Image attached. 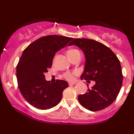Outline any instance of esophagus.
<instances>
[{"instance_id":"1","label":"esophagus","mask_w":134,"mask_h":134,"mask_svg":"<svg viewBox=\"0 0 134 134\" xmlns=\"http://www.w3.org/2000/svg\"><path fill=\"white\" fill-rule=\"evenodd\" d=\"M75 84H76V82H69V86L74 85Z\"/></svg>"}]
</instances>
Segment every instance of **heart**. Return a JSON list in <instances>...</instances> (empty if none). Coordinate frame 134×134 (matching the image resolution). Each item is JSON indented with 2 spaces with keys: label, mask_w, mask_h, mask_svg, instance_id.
Masks as SVG:
<instances>
[{
  "label": "heart",
  "mask_w": 134,
  "mask_h": 134,
  "mask_svg": "<svg viewBox=\"0 0 134 134\" xmlns=\"http://www.w3.org/2000/svg\"><path fill=\"white\" fill-rule=\"evenodd\" d=\"M79 50H76V49H71V50H69L68 52H67V56L69 57V58L71 57L72 56L74 55L76 53H79ZM64 77H65V79L70 80H73L74 79V74H72V73H70V72H67L64 74Z\"/></svg>",
  "instance_id": "obj_1"
}]
</instances>
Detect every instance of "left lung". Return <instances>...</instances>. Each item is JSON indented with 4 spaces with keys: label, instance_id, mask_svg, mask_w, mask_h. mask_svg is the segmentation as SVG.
Here are the masks:
<instances>
[{
    "label": "left lung",
    "instance_id": "left-lung-1",
    "mask_svg": "<svg viewBox=\"0 0 134 134\" xmlns=\"http://www.w3.org/2000/svg\"><path fill=\"white\" fill-rule=\"evenodd\" d=\"M74 44L85 55V67L81 78L95 81L87 92L78 96L79 103L90 111L103 110L116 99L120 91L123 81L120 62L111 49L97 41L77 38L69 45Z\"/></svg>",
    "mask_w": 134,
    "mask_h": 134
}]
</instances>
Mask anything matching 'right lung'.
<instances>
[{
    "instance_id": "add662e5",
    "label": "right lung",
    "mask_w": 134,
    "mask_h": 134,
    "mask_svg": "<svg viewBox=\"0 0 134 134\" xmlns=\"http://www.w3.org/2000/svg\"><path fill=\"white\" fill-rule=\"evenodd\" d=\"M72 40L57 35L43 36L23 51L17 65V80L23 96L33 107L48 110L60 101L68 82L63 80L53 83L47 81L44 73L51 68L56 52Z\"/></svg>"
}]
</instances>
